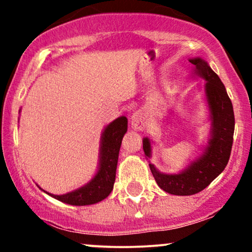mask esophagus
Here are the masks:
<instances>
[{
	"label": "esophagus",
	"instance_id": "obj_1",
	"mask_svg": "<svg viewBox=\"0 0 252 252\" xmlns=\"http://www.w3.org/2000/svg\"><path fill=\"white\" fill-rule=\"evenodd\" d=\"M130 123H131L132 129L143 130L147 126V117L142 111H136L130 117Z\"/></svg>",
	"mask_w": 252,
	"mask_h": 252
}]
</instances>
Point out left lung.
<instances>
[{
  "label": "left lung",
  "instance_id": "left-lung-1",
  "mask_svg": "<svg viewBox=\"0 0 252 252\" xmlns=\"http://www.w3.org/2000/svg\"><path fill=\"white\" fill-rule=\"evenodd\" d=\"M189 63L194 66V76L202 78L205 96L210 111L211 131L206 147L198 158L178 174H166L149 162V168L156 184L164 192L174 195H192L201 192L225 169L228 162L235 131V115L232 103L227 96L224 84L219 79L209 63L201 58H192ZM146 158H152V142L143 138Z\"/></svg>",
  "mask_w": 252,
  "mask_h": 252
}]
</instances>
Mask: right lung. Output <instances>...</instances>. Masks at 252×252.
Segmentation results:
<instances>
[{"label":"right lung","mask_w":252,"mask_h":252,"mask_svg":"<svg viewBox=\"0 0 252 252\" xmlns=\"http://www.w3.org/2000/svg\"><path fill=\"white\" fill-rule=\"evenodd\" d=\"M128 130V118L121 116L105 126L100 136L98 170L88 184L66 194L56 195L43 190L57 200L73 206L97 204L111 193L116 179V168L123 136Z\"/></svg>","instance_id":"obj_1"}]
</instances>
